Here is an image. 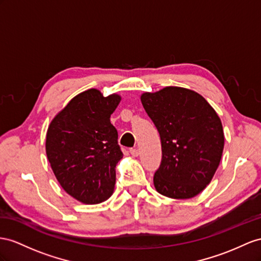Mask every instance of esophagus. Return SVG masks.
Returning a JSON list of instances; mask_svg holds the SVG:
<instances>
[{
  "instance_id": "obj_1",
  "label": "esophagus",
  "mask_w": 261,
  "mask_h": 261,
  "mask_svg": "<svg viewBox=\"0 0 261 261\" xmlns=\"http://www.w3.org/2000/svg\"><path fill=\"white\" fill-rule=\"evenodd\" d=\"M130 154L132 156H138L139 155V150L138 149H130Z\"/></svg>"
}]
</instances>
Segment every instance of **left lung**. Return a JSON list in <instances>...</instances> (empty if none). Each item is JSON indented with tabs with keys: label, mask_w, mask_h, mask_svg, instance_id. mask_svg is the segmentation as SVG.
<instances>
[{
	"label": "left lung",
	"mask_w": 261,
	"mask_h": 261,
	"mask_svg": "<svg viewBox=\"0 0 261 261\" xmlns=\"http://www.w3.org/2000/svg\"><path fill=\"white\" fill-rule=\"evenodd\" d=\"M141 102L161 138L155 190L175 199L196 196L211 183L223 154L225 138L216 111L199 93L182 87L144 92Z\"/></svg>",
	"instance_id": "obj_1"
}]
</instances>
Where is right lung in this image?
Masks as SVG:
<instances>
[{"label": "right lung", "instance_id": "right-lung-1", "mask_svg": "<svg viewBox=\"0 0 261 261\" xmlns=\"http://www.w3.org/2000/svg\"><path fill=\"white\" fill-rule=\"evenodd\" d=\"M121 97L88 89L73 97L51 120L46 154L67 194L84 204L108 199L116 184V166L123 153L110 122Z\"/></svg>", "mask_w": 261, "mask_h": 261}]
</instances>
